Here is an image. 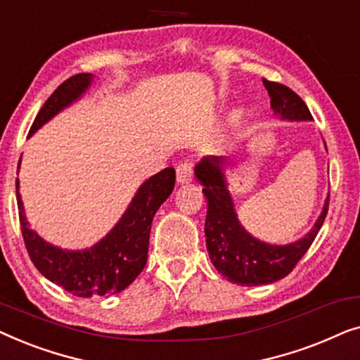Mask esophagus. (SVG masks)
<instances>
[{"label":"esophagus","instance_id":"obj_1","mask_svg":"<svg viewBox=\"0 0 360 360\" xmlns=\"http://www.w3.org/2000/svg\"><path fill=\"white\" fill-rule=\"evenodd\" d=\"M193 179V162L186 159L176 165V184H188Z\"/></svg>","mask_w":360,"mask_h":360}]
</instances>
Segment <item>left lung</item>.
Wrapping results in <instances>:
<instances>
[{"mask_svg":"<svg viewBox=\"0 0 360 360\" xmlns=\"http://www.w3.org/2000/svg\"><path fill=\"white\" fill-rule=\"evenodd\" d=\"M270 96V108L282 121H313L308 106L297 93L280 83L264 78ZM326 147V144H324ZM226 157H205L195 167L196 180L203 185L208 211L205 221L206 249L216 270L229 282L257 287L287 277L321 229L326 218L329 195L313 228L302 239L290 244L264 243L244 229L236 213L233 195L226 180Z\"/></svg>","mask_w":360,"mask_h":360,"instance_id":"1","label":"left lung"}]
</instances>
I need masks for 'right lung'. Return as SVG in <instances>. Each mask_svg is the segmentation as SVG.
<instances>
[{"label":"right lung","mask_w":360,"mask_h":360,"mask_svg":"<svg viewBox=\"0 0 360 360\" xmlns=\"http://www.w3.org/2000/svg\"><path fill=\"white\" fill-rule=\"evenodd\" d=\"M95 75L80 73L63 82L49 96L34 120L29 136L80 100ZM21 165V160H19ZM18 165V172H19ZM175 186V170L167 167L139 186L124 214L105 238L82 250L57 248L29 228L16 180V200L24 244L32 264L47 280L80 298L116 295L129 287L147 262L152 219Z\"/></svg>","instance_id":"right-lung-1"}]
</instances>
